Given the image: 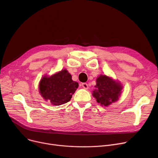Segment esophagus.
<instances>
[{
	"label": "esophagus",
	"instance_id": "34e87169",
	"mask_svg": "<svg viewBox=\"0 0 158 158\" xmlns=\"http://www.w3.org/2000/svg\"><path fill=\"white\" fill-rule=\"evenodd\" d=\"M82 88H84L85 89H88V85L87 83H86V82H84V83L82 84Z\"/></svg>",
	"mask_w": 158,
	"mask_h": 158
}]
</instances>
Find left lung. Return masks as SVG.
<instances>
[{"label": "left lung", "mask_w": 158, "mask_h": 158, "mask_svg": "<svg viewBox=\"0 0 158 158\" xmlns=\"http://www.w3.org/2000/svg\"><path fill=\"white\" fill-rule=\"evenodd\" d=\"M96 82L92 95L98 104L108 106L118 100L122 89V86L119 82L106 75H101L97 77Z\"/></svg>", "instance_id": "left-lung-1"}]
</instances>
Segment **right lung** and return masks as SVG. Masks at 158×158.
Here are the masks:
<instances>
[{"label": "right lung", "mask_w": 158, "mask_h": 158, "mask_svg": "<svg viewBox=\"0 0 158 158\" xmlns=\"http://www.w3.org/2000/svg\"><path fill=\"white\" fill-rule=\"evenodd\" d=\"M78 86V82L73 81L64 69L50 77L44 76L40 82L39 92L45 101L48 100L54 106H60L70 101Z\"/></svg>", "instance_id": "add662e5"}]
</instances>
